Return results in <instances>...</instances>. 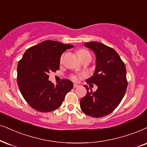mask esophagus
<instances>
[{
	"instance_id": "obj_1",
	"label": "esophagus",
	"mask_w": 147,
	"mask_h": 147,
	"mask_svg": "<svg viewBox=\"0 0 147 147\" xmlns=\"http://www.w3.org/2000/svg\"><path fill=\"white\" fill-rule=\"evenodd\" d=\"M79 87V85L76 84V83H74V85H73L74 88H77V87Z\"/></svg>"
}]
</instances>
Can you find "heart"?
<instances>
[{"label": "heart", "mask_w": 147, "mask_h": 147, "mask_svg": "<svg viewBox=\"0 0 147 147\" xmlns=\"http://www.w3.org/2000/svg\"><path fill=\"white\" fill-rule=\"evenodd\" d=\"M77 53L78 56H79V57L80 59H81V57H83L85 56V55H90V53H89V51H87V50L84 49H79V50H78V51H77ZM62 57H61V62H62ZM71 78H72V80H74V81H76V80L77 79V77H76V76H75V75L72 76Z\"/></svg>", "instance_id": "1"}]
</instances>
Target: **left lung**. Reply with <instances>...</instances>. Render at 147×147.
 I'll list each match as a JSON object with an SVG mask.
<instances>
[{
	"label": "left lung",
	"mask_w": 147,
	"mask_h": 147,
	"mask_svg": "<svg viewBox=\"0 0 147 147\" xmlns=\"http://www.w3.org/2000/svg\"><path fill=\"white\" fill-rule=\"evenodd\" d=\"M96 56L94 75L86 80L87 83L98 86L96 92L85 85L87 94L80 101L85 114L93 117H102L110 114L118 107L127 87L125 64L116 51L98 42H85Z\"/></svg>",
	"instance_id": "obj_1"
}]
</instances>
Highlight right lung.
Here are the masks:
<instances>
[{"instance_id": "1", "label": "right lung", "mask_w": 147, "mask_h": 147, "mask_svg": "<svg viewBox=\"0 0 147 147\" xmlns=\"http://www.w3.org/2000/svg\"><path fill=\"white\" fill-rule=\"evenodd\" d=\"M72 47L45 40L28 49L18 62V87L26 101L35 110L47 113L58 109L73 87L68 79H62L56 85L48 80L50 72L59 70L62 53Z\"/></svg>"}]
</instances>
